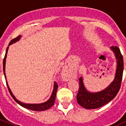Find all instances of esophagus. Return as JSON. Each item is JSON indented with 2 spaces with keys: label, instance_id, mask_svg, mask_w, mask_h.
I'll list each match as a JSON object with an SVG mask.
<instances>
[{
  "label": "esophagus",
  "instance_id": "obj_1",
  "mask_svg": "<svg viewBox=\"0 0 126 126\" xmlns=\"http://www.w3.org/2000/svg\"><path fill=\"white\" fill-rule=\"evenodd\" d=\"M63 78L64 79V80H66V81H68L69 79H70L69 76H68V75H67L66 72L65 71H63Z\"/></svg>",
  "mask_w": 126,
  "mask_h": 126
}]
</instances>
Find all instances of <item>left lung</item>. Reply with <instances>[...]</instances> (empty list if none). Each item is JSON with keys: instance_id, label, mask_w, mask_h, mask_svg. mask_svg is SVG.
I'll return each mask as SVG.
<instances>
[{"instance_id": "left-lung-1", "label": "left lung", "mask_w": 126, "mask_h": 126, "mask_svg": "<svg viewBox=\"0 0 126 126\" xmlns=\"http://www.w3.org/2000/svg\"><path fill=\"white\" fill-rule=\"evenodd\" d=\"M117 59L115 77L112 83L106 89L98 93H90L86 90L83 85L82 78L79 79V88L77 94V101L82 107L87 109H96L107 104L115 98L120 89L123 79L124 62L120 49L117 46H111Z\"/></svg>"}]
</instances>
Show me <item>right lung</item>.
I'll list each match as a JSON object with an SVG mask.
<instances>
[{"label": "right lung", "instance_id": "1", "mask_svg": "<svg viewBox=\"0 0 126 126\" xmlns=\"http://www.w3.org/2000/svg\"><path fill=\"white\" fill-rule=\"evenodd\" d=\"M20 38H21V36H17L16 38H15L13 39L10 42V43H9V45H11V44H13V43L17 41H18ZM8 47H7V50H6L5 55L4 58H3V73H4L5 78V79H6V76H5V60H6V57H7V52H8ZM7 85H8L7 84ZM7 87H8L9 92H10L11 96H12L13 99L15 100V101L17 103V104H19L20 105H21V106L25 108V109H29V110H33V111H44V110H47V109H50V108L51 107L52 105H54V102H55L57 89H58V84H57V83L55 82V83H54V90H53L52 93V95H51V96H50V99H49L47 101H46V102H45L44 103H42V104H24V103L21 102L20 101H19L18 100H17L16 98H15V97L14 96V95L12 93H11V90H10L8 85H7Z\"/></svg>", "mask_w": 126, "mask_h": 126}]
</instances>
